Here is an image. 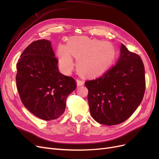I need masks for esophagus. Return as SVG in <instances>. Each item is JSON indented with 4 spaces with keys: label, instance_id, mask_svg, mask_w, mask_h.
<instances>
[{
    "label": "esophagus",
    "instance_id": "esophagus-1",
    "mask_svg": "<svg viewBox=\"0 0 159 159\" xmlns=\"http://www.w3.org/2000/svg\"><path fill=\"white\" fill-rule=\"evenodd\" d=\"M84 84V81L83 80H77V85L78 86H81L83 85Z\"/></svg>",
    "mask_w": 159,
    "mask_h": 159
}]
</instances>
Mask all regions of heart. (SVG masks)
<instances>
[{"label":"heart","mask_w":159,"mask_h":159,"mask_svg":"<svg viewBox=\"0 0 159 159\" xmlns=\"http://www.w3.org/2000/svg\"><path fill=\"white\" fill-rule=\"evenodd\" d=\"M60 66L66 72L74 68L72 56L77 60L78 70L86 75H99L111 63L115 50L113 46L103 41L84 36L70 38L67 46L60 44L57 49Z\"/></svg>","instance_id":"1"}]
</instances>
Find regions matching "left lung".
<instances>
[{
	"mask_svg": "<svg viewBox=\"0 0 159 159\" xmlns=\"http://www.w3.org/2000/svg\"><path fill=\"white\" fill-rule=\"evenodd\" d=\"M90 113L96 121L114 125L126 121L141 103L145 91L141 57L123 44L117 63L99 78L86 81Z\"/></svg>",
	"mask_w": 159,
	"mask_h": 159,
	"instance_id": "1",
	"label": "left lung"
}]
</instances>
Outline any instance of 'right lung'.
<instances>
[{
  "label": "right lung",
  "instance_id": "1",
  "mask_svg": "<svg viewBox=\"0 0 159 159\" xmlns=\"http://www.w3.org/2000/svg\"><path fill=\"white\" fill-rule=\"evenodd\" d=\"M51 42L34 41L16 64V87L25 107L37 117L51 121L64 113L66 99L76 89L75 80L61 74Z\"/></svg>",
  "mask_w": 159,
  "mask_h": 159
}]
</instances>
